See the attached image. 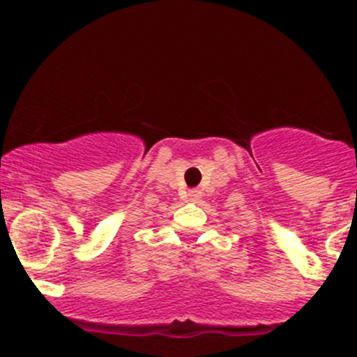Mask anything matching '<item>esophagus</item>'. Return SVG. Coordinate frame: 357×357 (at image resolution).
Segmentation results:
<instances>
[{
  "label": "esophagus",
  "mask_w": 357,
  "mask_h": 357,
  "mask_svg": "<svg viewBox=\"0 0 357 357\" xmlns=\"http://www.w3.org/2000/svg\"><path fill=\"white\" fill-rule=\"evenodd\" d=\"M198 195H200V193H198L197 189H195V191H191V197H193V198H198Z\"/></svg>",
  "instance_id": "esophagus-1"
}]
</instances>
